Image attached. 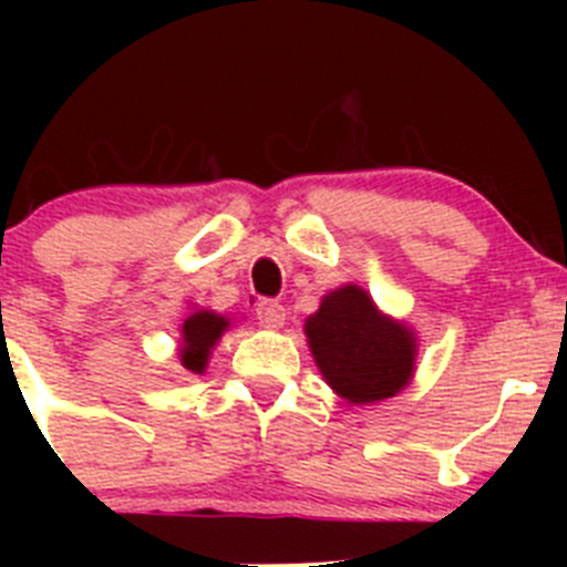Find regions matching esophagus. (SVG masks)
<instances>
[{
	"label": "esophagus",
	"instance_id": "obj_1",
	"mask_svg": "<svg viewBox=\"0 0 567 567\" xmlns=\"http://www.w3.org/2000/svg\"><path fill=\"white\" fill-rule=\"evenodd\" d=\"M255 318L264 329H280L287 323V309L280 307L278 300H260L258 309H255Z\"/></svg>",
	"mask_w": 567,
	"mask_h": 567
}]
</instances>
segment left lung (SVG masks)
I'll return each mask as SVG.
<instances>
[{
  "label": "left lung",
  "mask_w": 567,
  "mask_h": 567,
  "mask_svg": "<svg viewBox=\"0 0 567 567\" xmlns=\"http://www.w3.org/2000/svg\"><path fill=\"white\" fill-rule=\"evenodd\" d=\"M303 329L323 380L349 403L394 398L412 380L417 338L405 323L380 312L354 284L320 300Z\"/></svg>",
  "instance_id": "left-lung-1"
}]
</instances>
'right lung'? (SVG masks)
Returning <instances> with one entry per match:
<instances>
[{
  "instance_id": "1",
  "label": "right lung",
  "mask_w": 567,
  "mask_h": 567,
  "mask_svg": "<svg viewBox=\"0 0 567 567\" xmlns=\"http://www.w3.org/2000/svg\"><path fill=\"white\" fill-rule=\"evenodd\" d=\"M229 329V320L224 315H215L209 309H198V312L189 315L182 323V349H178V358L187 372L202 374L207 369L209 352L213 346L218 343L224 332Z\"/></svg>"
}]
</instances>
